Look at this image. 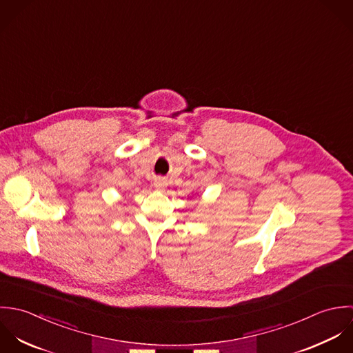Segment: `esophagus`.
<instances>
[{
  "instance_id": "34e87169",
  "label": "esophagus",
  "mask_w": 353,
  "mask_h": 353,
  "mask_svg": "<svg viewBox=\"0 0 353 353\" xmlns=\"http://www.w3.org/2000/svg\"><path fill=\"white\" fill-rule=\"evenodd\" d=\"M166 180L163 179V177H157L155 180H154V187L157 188V190H159V191H162V190H165L166 188Z\"/></svg>"
}]
</instances>
